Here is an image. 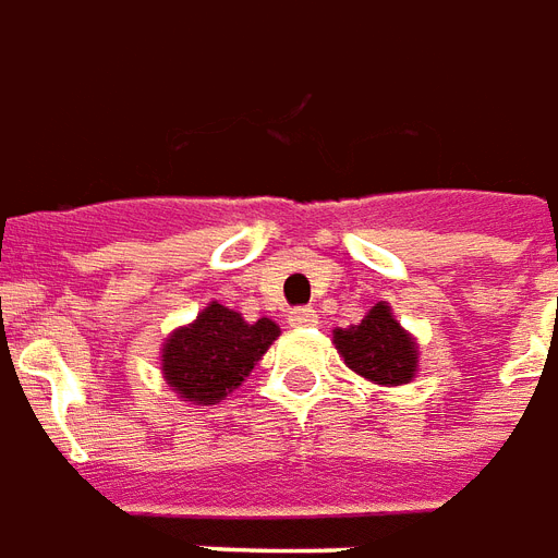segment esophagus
<instances>
[{"instance_id":"obj_1","label":"esophagus","mask_w":558,"mask_h":558,"mask_svg":"<svg viewBox=\"0 0 558 558\" xmlns=\"http://www.w3.org/2000/svg\"><path fill=\"white\" fill-rule=\"evenodd\" d=\"M288 324H291V327H315V324H318V315H315V308H291V312H288Z\"/></svg>"}]
</instances>
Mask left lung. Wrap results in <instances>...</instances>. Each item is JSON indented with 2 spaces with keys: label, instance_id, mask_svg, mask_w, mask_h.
Listing matches in <instances>:
<instances>
[{
  "label": "left lung",
  "instance_id": "left-lung-1",
  "mask_svg": "<svg viewBox=\"0 0 558 558\" xmlns=\"http://www.w3.org/2000/svg\"><path fill=\"white\" fill-rule=\"evenodd\" d=\"M332 344L351 372L377 386H404L418 374L416 339L384 300L374 303L360 324L332 329Z\"/></svg>",
  "mask_w": 558,
  "mask_h": 558
}]
</instances>
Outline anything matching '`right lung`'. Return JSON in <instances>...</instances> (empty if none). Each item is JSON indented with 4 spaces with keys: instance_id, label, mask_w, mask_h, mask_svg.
<instances>
[{
    "instance_id": "right-lung-1",
    "label": "right lung",
    "mask_w": 558,
    "mask_h": 558,
    "mask_svg": "<svg viewBox=\"0 0 558 558\" xmlns=\"http://www.w3.org/2000/svg\"><path fill=\"white\" fill-rule=\"evenodd\" d=\"M276 339V320H246L234 308L210 300L195 320L162 339V380L181 401L210 408L226 401L250 377Z\"/></svg>"
}]
</instances>
